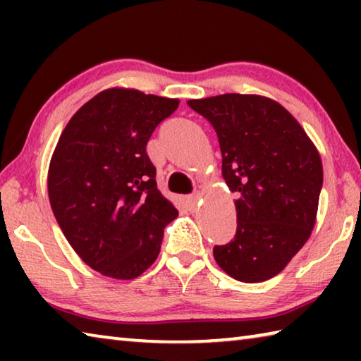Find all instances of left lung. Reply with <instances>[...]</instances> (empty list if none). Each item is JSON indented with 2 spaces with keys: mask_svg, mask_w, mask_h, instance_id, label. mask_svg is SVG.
<instances>
[{
  "mask_svg": "<svg viewBox=\"0 0 361 361\" xmlns=\"http://www.w3.org/2000/svg\"><path fill=\"white\" fill-rule=\"evenodd\" d=\"M176 108V100L140 90H103L73 116L54 151V216L79 258L103 276H142L178 216L146 154L152 132Z\"/></svg>",
  "mask_w": 361,
  "mask_h": 361,
  "instance_id": "1",
  "label": "left lung"
}]
</instances>
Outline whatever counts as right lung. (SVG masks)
<instances>
[{
  "instance_id": "1",
  "label": "right lung",
  "mask_w": 361,
  "mask_h": 361,
  "mask_svg": "<svg viewBox=\"0 0 361 361\" xmlns=\"http://www.w3.org/2000/svg\"><path fill=\"white\" fill-rule=\"evenodd\" d=\"M215 129L223 178L237 194V229L218 266L245 283L276 277L309 239L323 185L319 152L276 102L226 94L191 103Z\"/></svg>"
}]
</instances>
